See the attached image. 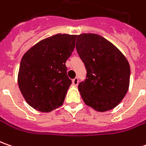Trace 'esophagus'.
<instances>
[{
  "mask_svg": "<svg viewBox=\"0 0 146 146\" xmlns=\"http://www.w3.org/2000/svg\"><path fill=\"white\" fill-rule=\"evenodd\" d=\"M72 82H73V86H78V78H75L73 79V81H72Z\"/></svg>",
  "mask_w": 146,
  "mask_h": 146,
  "instance_id": "34e87169",
  "label": "esophagus"
}]
</instances>
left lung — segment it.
<instances>
[{"instance_id": "obj_1", "label": "left lung", "mask_w": 146, "mask_h": 146, "mask_svg": "<svg viewBox=\"0 0 146 146\" xmlns=\"http://www.w3.org/2000/svg\"><path fill=\"white\" fill-rule=\"evenodd\" d=\"M76 49L86 68L78 90L84 103L100 112L115 108L128 92V60L108 39L96 34L79 35Z\"/></svg>"}]
</instances>
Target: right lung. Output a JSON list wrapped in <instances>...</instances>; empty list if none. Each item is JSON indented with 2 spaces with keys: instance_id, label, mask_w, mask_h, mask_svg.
Returning a JSON list of instances; mask_svg holds the SVG:
<instances>
[{
  "instance_id": "1",
  "label": "right lung",
  "mask_w": 146,
  "mask_h": 146,
  "mask_svg": "<svg viewBox=\"0 0 146 146\" xmlns=\"http://www.w3.org/2000/svg\"><path fill=\"white\" fill-rule=\"evenodd\" d=\"M77 35L56 34L39 41L23 55L18 83L26 102L49 112L64 103L72 84L65 62L75 48Z\"/></svg>"
}]
</instances>
